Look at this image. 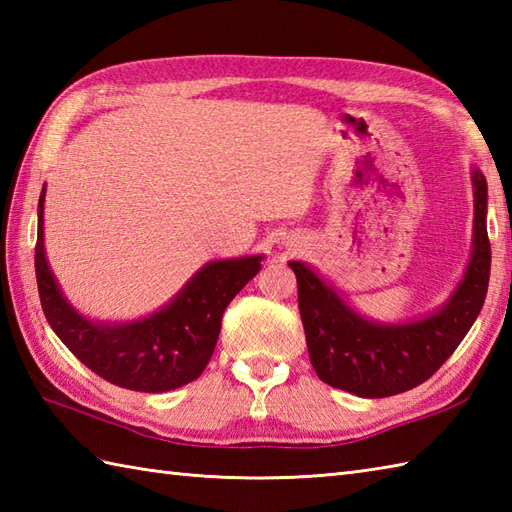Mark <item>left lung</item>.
I'll return each instance as SVG.
<instances>
[{
  "mask_svg": "<svg viewBox=\"0 0 512 512\" xmlns=\"http://www.w3.org/2000/svg\"><path fill=\"white\" fill-rule=\"evenodd\" d=\"M475 226L471 264L447 306L427 319L380 325L345 306L301 262H290L299 286V312L314 372L336 389L361 398H387L422 385L462 343L480 314L488 275L491 242L486 231V178L473 171Z\"/></svg>",
  "mask_w": 512,
  "mask_h": 512,
  "instance_id": "8db88e82",
  "label": "left lung"
}]
</instances>
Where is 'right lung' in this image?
Returning <instances> with one entry per match:
<instances>
[{
  "label": "right lung",
  "instance_id": "obj_1",
  "mask_svg": "<svg viewBox=\"0 0 512 512\" xmlns=\"http://www.w3.org/2000/svg\"><path fill=\"white\" fill-rule=\"evenodd\" d=\"M43 200L35 273L41 308L63 345L107 383L160 394L191 383L211 361L228 303L259 273L262 257L224 259L206 264L180 295L149 319L134 323H92L76 312L54 281L43 253Z\"/></svg>",
  "mask_w": 512,
  "mask_h": 512
}]
</instances>
